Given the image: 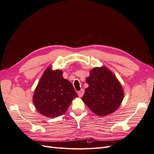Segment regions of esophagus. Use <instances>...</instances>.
Wrapping results in <instances>:
<instances>
[{
    "label": "esophagus",
    "instance_id": "obj_1",
    "mask_svg": "<svg viewBox=\"0 0 154 154\" xmlns=\"http://www.w3.org/2000/svg\"><path fill=\"white\" fill-rule=\"evenodd\" d=\"M83 93H84V91H83V89H82L81 91L78 92V94L80 97H82L83 95Z\"/></svg>",
    "mask_w": 154,
    "mask_h": 154
}]
</instances>
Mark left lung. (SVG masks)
Returning <instances> with one entry per match:
<instances>
[{"mask_svg":"<svg viewBox=\"0 0 154 154\" xmlns=\"http://www.w3.org/2000/svg\"><path fill=\"white\" fill-rule=\"evenodd\" d=\"M82 100L97 116H107L118 109L123 99V88L114 74L105 67H96L86 78Z\"/></svg>","mask_w":154,"mask_h":154,"instance_id":"left-lung-1","label":"left lung"}]
</instances>
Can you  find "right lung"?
<instances>
[{"label":"right lung","instance_id":"right-lung-1","mask_svg":"<svg viewBox=\"0 0 154 154\" xmlns=\"http://www.w3.org/2000/svg\"><path fill=\"white\" fill-rule=\"evenodd\" d=\"M60 70H45L35 91L33 103L40 114L56 118L67 111L74 97H78L71 83L64 79Z\"/></svg>","mask_w":154,"mask_h":154}]
</instances>
